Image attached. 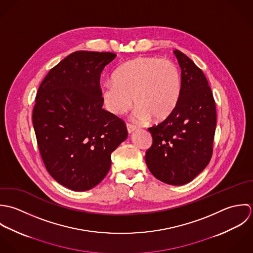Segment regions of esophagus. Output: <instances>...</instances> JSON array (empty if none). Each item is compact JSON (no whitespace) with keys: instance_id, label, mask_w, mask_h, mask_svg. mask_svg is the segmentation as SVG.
Segmentation results:
<instances>
[{"instance_id":"obj_1","label":"esophagus","mask_w":253,"mask_h":253,"mask_svg":"<svg viewBox=\"0 0 253 253\" xmlns=\"http://www.w3.org/2000/svg\"><path fill=\"white\" fill-rule=\"evenodd\" d=\"M135 130H136V127H135V126H133V125H131V124H127V131H128L129 134H132Z\"/></svg>"}]
</instances>
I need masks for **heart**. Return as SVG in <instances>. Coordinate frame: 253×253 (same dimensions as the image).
<instances>
[{"label": "heart", "mask_w": 253, "mask_h": 253, "mask_svg": "<svg viewBox=\"0 0 253 253\" xmlns=\"http://www.w3.org/2000/svg\"><path fill=\"white\" fill-rule=\"evenodd\" d=\"M182 92L181 73L176 64L154 56H139L120 65L112 82L101 87L106 109L114 115L126 113L134 103L138 122H161L176 109Z\"/></svg>", "instance_id": "heart-1"}]
</instances>
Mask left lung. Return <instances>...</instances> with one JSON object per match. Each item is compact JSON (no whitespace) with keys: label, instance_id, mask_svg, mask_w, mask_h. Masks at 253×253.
Wrapping results in <instances>:
<instances>
[{"label":"left lung","instance_id":"obj_1","mask_svg":"<svg viewBox=\"0 0 253 253\" xmlns=\"http://www.w3.org/2000/svg\"><path fill=\"white\" fill-rule=\"evenodd\" d=\"M174 53L181 67L180 100L167 119L149 128L152 145L146 163L159 181L181 186L194 180L211 159L216 106L202 69L182 51Z\"/></svg>","mask_w":253,"mask_h":253}]
</instances>
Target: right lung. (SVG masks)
Wrapping results in <instances>:
<instances>
[{
    "instance_id": "1",
    "label": "right lung",
    "mask_w": 253,
    "mask_h": 253,
    "mask_svg": "<svg viewBox=\"0 0 253 253\" xmlns=\"http://www.w3.org/2000/svg\"><path fill=\"white\" fill-rule=\"evenodd\" d=\"M113 52L78 51L41 83L32 120L44 164L60 185L88 191L106 176L111 152L127 139L123 120L102 108L101 71Z\"/></svg>"
}]
</instances>
